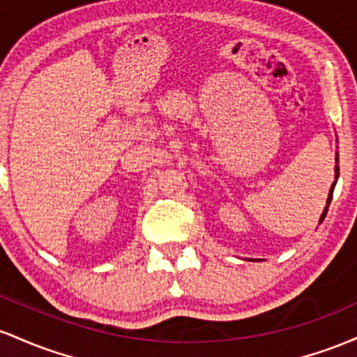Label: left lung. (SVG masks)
Wrapping results in <instances>:
<instances>
[{"label":"left lung","mask_w":357,"mask_h":357,"mask_svg":"<svg viewBox=\"0 0 357 357\" xmlns=\"http://www.w3.org/2000/svg\"><path fill=\"white\" fill-rule=\"evenodd\" d=\"M335 160H337V158H335ZM337 178H339V167L335 165V182L332 183V187H331L329 197H327V206H326V209H324L322 215H320V222L324 221V218H326V214H327V209H329V204H331V200H332V194H334V187H335V183H337Z\"/></svg>","instance_id":"1"}]
</instances>
